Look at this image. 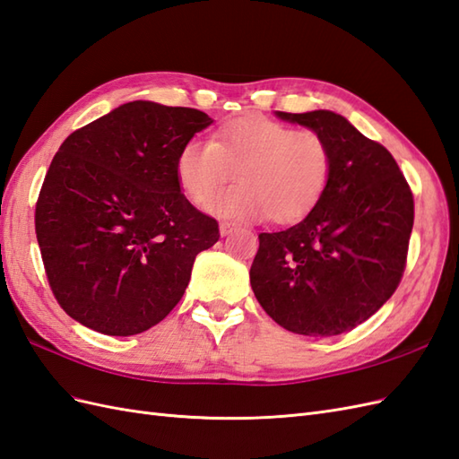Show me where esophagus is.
Segmentation results:
<instances>
[{"mask_svg":"<svg viewBox=\"0 0 459 459\" xmlns=\"http://www.w3.org/2000/svg\"><path fill=\"white\" fill-rule=\"evenodd\" d=\"M234 229H237V225H234V222H229V221H222L219 225V230H221L222 237H227V234H230Z\"/></svg>","mask_w":459,"mask_h":459,"instance_id":"1","label":"esophagus"}]
</instances>
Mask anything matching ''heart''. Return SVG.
Instances as JSON below:
<instances>
[{
    "instance_id": "1",
    "label": "heart",
    "mask_w": 459,
    "mask_h": 459,
    "mask_svg": "<svg viewBox=\"0 0 459 459\" xmlns=\"http://www.w3.org/2000/svg\"><path fill=\"white\" fill-rule=\"evenodd\" d=\"M332 172L333 152L322 134L262 116L221 126L209 141L187 139L176 157V178L195 205L211 202L237 174L240 182L213 209L222 217L250 221L269 215L292 222L308 215Z\"/></svg>"
}]
</instances>
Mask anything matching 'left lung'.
<instances>
[{
  "mask_svg": "<svg viewBox=\"0 0 459 459\" xmlns=\"http://www.w3.org/2000/svg\"><path fill=\"white\" fill-rule=\"evenodd\" d=\"M333 152L325 194L295 227L262 232L250 269L262 308L300 335H339L390 299L407 264L413 192L392 152L330 110L277 112Z\"/></svg>",
  "mask_w": 459,
  "mask_h": 459,
  "instance_id": "1",
  "label": "left lung"
}]
</instances>
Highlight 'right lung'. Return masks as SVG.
<instances>
[{"instance_id":"1","label":"right lung","mask_w":459,"mask_h":459,"mask_svg":"<svg viewBox=\"0 0 459 459\" xmlns=\"http://www.w3.org/2000/svg\"><path fill=\"white\" fill-rule=\"evenodd\" d=\"M211 117L134 100L75 129L40 187L34 229L44 272L67 316L104 335L167 318L219 222L180 192L176 157Z\"/></svg>"}]
</instances>
